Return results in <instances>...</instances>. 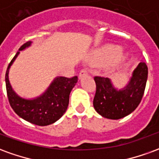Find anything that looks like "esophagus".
<instances>
[{
    "instance_id": "esophagus-1",
    "label": "esophagus",
    "mask_w": 159,
    "mask_h": 159,
    "mask_svg": "<svg viewBox=\"0 0 159 159\" xmlns=\"http://www.w3.org/2000/svg\"><path fill=\"white\" fill-rule=\"evenodd\" d=\"M88 73H89V71H88V70L87 69H83L81 71H80L79 73V78L81 79V78H83V76H85L88 75Z\"/></svg>"
}]
</instances>
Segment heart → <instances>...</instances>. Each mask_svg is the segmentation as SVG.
Wrapping results in <instances>:
<instances>
[{
    "instance_id": "1",
    "label": "heart",
    "mask_w": 159,
    "mask_h": 159,
    "mask_svg": "<svg viewBox=\"0 0 159 159\" xmlns=\"http://www.w3.org/2000/svg\"><path fill=\"white\" fill-rule=\"evenodd\" d=\"M121 48L118 46L107 45L94 50L88 58L90 63H107V68L109 70L115 69L123 65L128 59V54L120 52Z\"/></svg>"
}]
</instances>
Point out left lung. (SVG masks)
Masks as SVG:
<instances>
[{
  "label": "left lung",
  "mask_w": 159,
  "mask_h": 159,
  "mask_svg": "<svg viewBox=\"0 0 159 159\" xmlns=\"http://www.w3.org/2000/svg\"><path fill=\"white\" fill-rule=\"evenodd\" d=\"M148 69L145 62L138 65L129 82L122 89H117L109 78L94 76L96 92L93 107L100 116L117 120L133 112L143 97Z\"/></svg>",
  "instance_id": "8db88e82"
}]
</instances>
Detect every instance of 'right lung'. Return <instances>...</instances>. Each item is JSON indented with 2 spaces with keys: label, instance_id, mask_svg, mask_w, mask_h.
Listing matches in <instances>:
<instances>
[{
  "label": "right lung",
  "instance_id": "right-lung-1",
  "mask_svg": "<svg viewBox=\"0 0 159 159\" xmlns=\"http://www.w3.org/2000/svg\"><path fill=\"white\" fill-rule=\"evenodd\" d=\"M30 44L31 42L25 43L9 64L6 72L7 93L12 110L21 118L36 125L47 126L55 123L66 111L69 105L70 93L77 83V76L71 78L57 76L44 93L34 99H25L19 96L10 84L9 69L20 51L30 47Z\"/></svg>",
  "mask_w": 159,
  "mask_h": 159
}]
</instances>
